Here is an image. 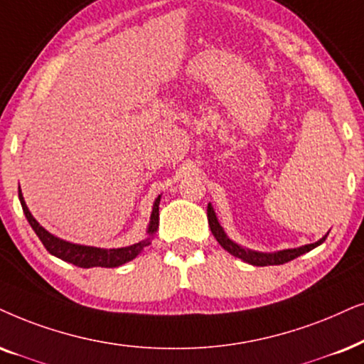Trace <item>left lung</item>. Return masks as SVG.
Here are the masks:
<instances>
[{"mask_svg": "<svg viewBox=\"0 0 364 364\" xmlns=\"http://www.w3.org/2000/svg\"><path fill=\"white\" fill-rule=\"evenodd\" d=\"M207 219H209V228L212 230V234H214V237L217 239V242L223 245L225 251L232 254V256L242 259V261L252 264V266H279V264L289 262V261H292V259H296L297 256H301V254L309 252L311 249L316 247V245L323 244L328 237V235H324V237L318 240V242L303 245V247L286 249V251H279L274 254H262V252L247 251V249L240 247V245L232 242V240H230L228 235L224 234V230H223V228H220L219 220H217V217L214 214V210H212L210 204L207 205Z\"/></svg>", "mask_w": 364, "mask_h": 364, "instance_id": "1", "label": "left lung"}]
</instances>
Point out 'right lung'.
<instances>
[{
  "label": "right lung",
  "mask_w": 364,
  "mask_h": 364,
  "mask_svg": "<svg viewBox=\"0 0 364 364\" xmlns=\"http://www.w3.org/2000/svg\"><path fill=\"white\" fill-rule=\"evenodd\" d=\"M18 197H20L23 212H25L28 223L35 230L38 237L43 242L45 249L53 256L63 259V261L72 262L78 267H119L122 264L132 261V259L139 256L144 251V247H147L150 244V237L136 242L129 247H120V249H98V247H88V245H78V244H70L67 240H61L55 235H51L48 230H45L40 224L36 223L35 217L31 215V212L28 210V207L23 200L21 191H18ZM159 204H160V196L157 197L154 204L152 217H150V225H149V234L154 235L159 230Z\"/></svg>",
  "instance_id": "obj_1"
}]
</instances>
